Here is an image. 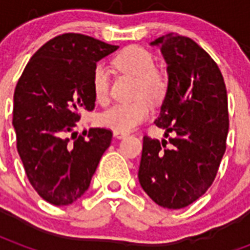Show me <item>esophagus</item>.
<instances>
[{
    "mask_svg": "<svg viewBox=\"0 0 250 250\" xmlns=\"http://www.w3.org/2000/svg\"><path fill=\"white\" fill-rule=\"evenodd\" d=\"M114 136L115 138H118V139H122V138L127 136V132H123V131H114Z\"/></svg>",
    "mask_w": 250,
    "mask_h": 250,
    "instance_id": "obj_1",
    "label": "esophagus"
}]
</instances>
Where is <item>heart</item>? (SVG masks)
Returning <instances> with one entry per match:
<instances>
[{
  "label": "heart",
  "mask_w": 250,
  "mask_h": 250,
  "mask_svg": "<svg viewBox=\"0 0 250 250\" xmlns=\"http://www.w3.org/2000/svg\"><path fill=\"white\" fill-rule=\"evenodd\" d=\"M115 65L123 73L136 77L135 98L131 103L115 104L98 116L99 125L114 131H130L141 125L151 114V102L163 98L166 79L155 69L151 53L141 46H128L115 57ZM92 91L95 99L104 103L109 95V72L107 66L98 64L92 72Z\"/></svg>",
  "instance_id": "1"
}]
</instances>
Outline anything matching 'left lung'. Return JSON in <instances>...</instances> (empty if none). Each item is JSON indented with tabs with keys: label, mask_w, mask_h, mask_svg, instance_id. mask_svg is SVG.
Segmentation results:
<instances>
[{
	"label": "left lung",
	"mask_w": 250,
	"mask_h": 250,
	"mask_svg": "<svg viewBox=\"0 0 250 250\" xmlns=\"http://www.w3.org/2000/svg\"><path fill=\"white\" fill-rule=\"evenodd\" d=\"M167 64V91L154 122L167 142L143 138L139 184L162 208L182 209L206 193L226 150L228 96L215 62L188 37L152 41Z\"/></svg>",
	"instance_id": "8db88e82"
}]
</instances>
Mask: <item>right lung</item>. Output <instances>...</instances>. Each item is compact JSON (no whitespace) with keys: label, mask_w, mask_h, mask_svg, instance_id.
Returning <instances> with one entry per match:
<instances>
[{"label":"right lung","mask_w":250,"mask_h":250,"mask_svg":"<svg viewBox=\"0 0 250 250\" xmlns=\"http://www.w3.org/2000/svg\"><path fill=\"white\" fill-rule=\"evenodd\" d=\"M118 48L64 33L41 46L19 79L13 99L17 151L30 185L49 204L65 206L80 198L111 145V130L91 128L77 136L75 128L80 112L95 108L96 62Z\"/></svg>","instance_id":"obj_1"}]
</instances>
